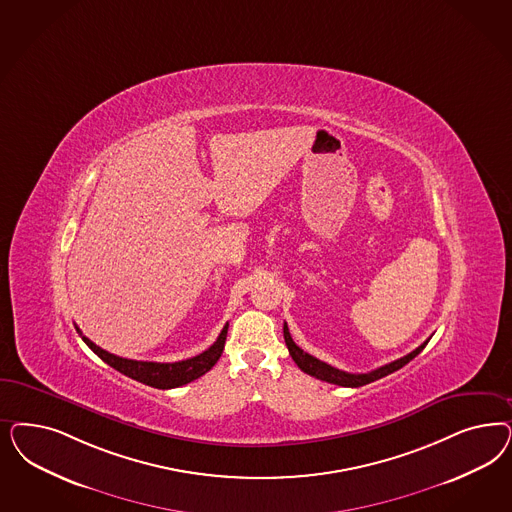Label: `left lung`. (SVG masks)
I'll use <instances>...</instances> for the list:
<instances>
[{
	"mask_svg": "<svg viewBox=\"0 0 512 512\" xmlns=\"http://www.w3.org/2000/svg\"><path fill=\"white\" fill-rule=\"evenodd\" d=\"M284 341H286V347H288V352H290L292 360L297 363V367H299L303 373L311 375L314 379L326 380V382H330V384L347 386V388H358V386L369 384V382H373V380H379L382 379V377H386V375H390V373H394L397 369H401L403 365H407V363L411 362L413 358H416V356L424 350V347L428 345V341H426V343H422L420 347L414 348L411 354L399 358L396 362L386 363V365H382V367L375 369V371H369V373H347V371H341V369H337V367H331V365H328L326 362H320L318 358H314L311 354H307V352H303L301 348L297 347L296 343H294V339H292V335H290V331H288L286 322H284Z\"/></svg>",
	"mask_w": 512,
	"mask_h": 512,
	"instance_id": "8db88e82",
	"label": "left lung"
}]
</instances>
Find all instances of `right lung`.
<instances>
[{"label":"right lung","instance_id":"obj_1","mask_svg":"<svg viewBox=\"0 0 512 512\" xmlns=\"http://www.w3.org/2000/svg\"><path fill=\"white\" fill-rule=\"evenodd\" d=\"M77 331L83 337L84 343L94 350V354H98L103 362L115 367L116 371H120L122 375L137 380V382H143V384L152 386V388L169 390V388H179L182 384H188L192 380L199 379L209 369H213V365L222 356L226 335H228V324L220 331L213 347L207 348L205 352H201L194 358L173 363L137 362V360L120 358V356H115V354L99 348L96 343H92L88 337H84L79 328H77Z\"/></svg>","mask_w":512,"mask_h":512}]
</instances>
